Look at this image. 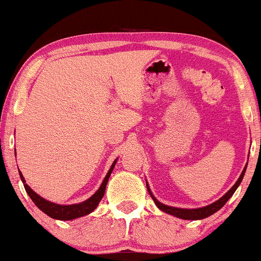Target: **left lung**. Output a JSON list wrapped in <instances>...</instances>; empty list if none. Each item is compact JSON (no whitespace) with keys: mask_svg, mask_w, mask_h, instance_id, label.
I'll list each match as a JSON object with an SVG mask.
<instances>
[{"mask_svg":"<svg viewBox=\"0 0 261 261\" xmlns=\"http://www.w3.org/2000/svg\"><path fill=\"white\" fill-rule=\"evenodd\" d=\"M247 166L248 163L245 164L243 172H242V174L239 175L238 180L236 181V184L233 185L232 188L229 189L228 191H227L224 195L221 197V199H218L217 201L212 202L211 205H207L205 206V207H199V208H180V207H174V206H168V205H164V203H162L158 201L157 199H155L153 194H152L151 189L148 187V182L146 180V185H147V190L149 193V195H151L152 199H153V201L155 203V206H157L158 208L162 210L163 212H166V214H169L172 215V216L174 217H178V218H181V220H202V218H206L208 216H211V215H214L215 212H217L218 210H221L223 207L224 205H226V202L228 201L230 199V196L234 194V191L237 190V188L241 185L242 180H243V176L245 174V169H247Z\"/></svg>","mask_w":261,"mask_h":261,"instance_id":"1","label":"left lung"}]
</instances>
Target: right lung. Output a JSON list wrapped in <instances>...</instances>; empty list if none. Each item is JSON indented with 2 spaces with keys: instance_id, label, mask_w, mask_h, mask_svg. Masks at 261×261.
I'll use <instances>...</instances> for the list:
<instances>
[{
  "instance_id": "1",
  "label": "right lung",
  "mask_w": 261,
  "mask_h": 261,
  "mask_svg": "<svg viewBox=\"0 0 261 261\" xmlns=\"http://www.w3.org/2000/svg\"><path fill=\"white\" fill-rule=\"evenodd\" d=\"M116 162H118V158L113 162L112 167H110V169L108 170L106 178H104V180L101 181L99 189H98V190L95 191L89 199H87L83 202H80V203H72V205H60V203L51 202L49 201V200H45L44 197L38 195V194L35 193V191L33 190L28 184H27L24 176H23V174L20 172H19V176H20V180L23 181V185H24L27 194H28L29 197H31L32 201L38 206L39 210H41L44 214H46L47 216L54 218V220L70 221V220H74V218L83 217L86 216V215H89L91 212H93L95 208H97V206L99 205L100 200L103 199L104 193H106L108 180H109V176L112 174Z\"/></svg>"
}]
</instances>
